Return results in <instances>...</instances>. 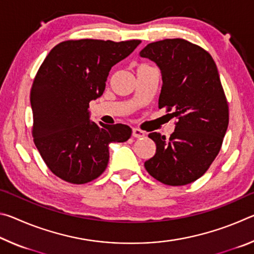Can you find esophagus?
I'll use <instances>...</instances> for the list:
<instances>
[{"mask_svg":"<svg viewBox=\"0 0 254 254\" xmlns=\"http://www.w3.org/2000/svg\"><path fill=\"white\" fill-rule=\"evenodd\" d=\"M132 135L134 137H143L145 135V132L141 130V128L133 127L132 128Z\"/></svg>","mask_w":254,"mask_h":254,"instance_id":"34e87169","label":"esophagus"}]
</instances>
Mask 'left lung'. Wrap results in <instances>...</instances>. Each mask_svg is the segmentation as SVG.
I'll return each mask as SVG.
<instances>
[{
	"label": "left lung",
	"instance_id": "left-lung-1",
	"mask_svg": "<svg viewBox=\"0 0 254 254\" xmlns=\"http://www.w3.org/2000/svg\"><path fill=\"white\" fill-rule=\"evenodd\" d=\"M140 56L160 68L159 109L177 119L169 139L150 133L157 149L144 167L168 186L190 184L208 170L229 126V104L216 64L201 47L179 38L151 42Z\"/></svg>",
	"mask_w": 254,
	"mask_h": 254
}]
</instances>
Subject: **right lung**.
<instances>
[{"mask_svg": "<svg viewBox=\"0 0 254 254\" xmlns=\"http://www.w3.org/2000/svg\"><path fill=\"white\" fill-rule=\"evenodd\" d=\"M141 40H66L55 46L34 77L31 102L33 142L51 173L70 184H86L104 173L111 142H124L126 124L91 122L89 102L105 91L111 68Z\"/></svg>", "mask_w": 254, "mask_h": 254, "instance_id": "1", "label": "right lung"}]
</instances>
